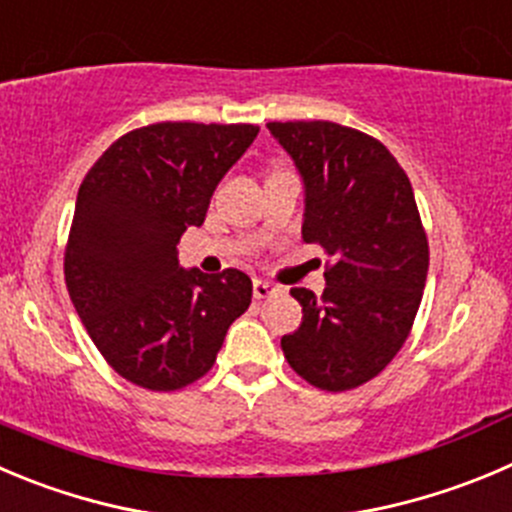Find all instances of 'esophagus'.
Returning a JSON list of instances; mask_svg holds the SVG:
<instances>
[{
    "label": "esophagus",
    "instance_id": "1",
    "mask_svg": "<svg viewBox=\"0 0 512 512\" xmlns=\"http://www.w3.org/2000/svg\"><path fill=\"white\" fill-rule=\"evenodd\" d=\"M277 292H280V287H277L275 282H267L262 280V277H255V280H252V295H255L257 300H265V297L277 295Z\"/></svg>",
    "mask_w": 512,
    "mask_h": 512
}]
</instances>
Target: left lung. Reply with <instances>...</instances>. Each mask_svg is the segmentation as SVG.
<instances>
[{
    "label": "left lung",
    "instance_id": "8db88e82",
    "mask_svg": "<svg viewBox=\"0 0 512 512\" xmlns=\"http://www.w3.org/2000/svg\"><path fill=\"white\" fill-rule=\"evenodd\" d=\"M305 185L302 240L330 255L325 292L290 295L302 322L282 337L292 370L327 393L380 375L408 340L428 277L413 185L388 147L335 122H270Z\"/></svg>",
    "mask_w": 512,
    "mask_h": 512
}]
</instances>
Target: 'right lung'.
<instances>
[{
	"instance_id": "1",
	"label": "right lung",
	"mask_w": 512,
	"mask_h": 512,
	"mask_svg": "<svg viewBox=\"0 0 512 512\" xmlns=\"http://www.w3.org/2000/svg\"><path fill=\"white\" fill-rule=\"evenodd\" d=\"M255 124L160 122L119 137L84 177L64 252L69 297L104 360L140 388L200 380L250 307L240 270H185L177 242L255 142Z\"/></svg>"
}]
</instances>
